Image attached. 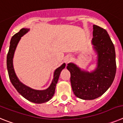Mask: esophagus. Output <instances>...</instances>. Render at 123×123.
Returning <instances> with one entry per match:
<instances>
[{
  "label": "esophagus",
  "instance_id": "34e87169",
  "mask_svg": "<svg viewBox=\"0 0 123 123\" xmlns=\"http://www.w3.org/2000/svg\"><path fill=\"white\" fill-rule=\"evenodd\" d=\"M70 61V57H69V56H68V57H66V59H65V62H66V63L69 62V61Z\"/></svg>",
  "mask_w": 123,
  "mask_h": 123
}]
</instances>
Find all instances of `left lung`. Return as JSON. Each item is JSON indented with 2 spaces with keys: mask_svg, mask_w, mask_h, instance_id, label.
Returning a JSON list of instances; mask_svg holds the SVG:
<instances>
[{
  "mask_svg": "<svg viewBox=\"0 0 123 123\" xmlns=\"http://www.w3.org/2000/svg\"><path fill=\"white\" fill-rule=\"evenodd\" d=\"M92 43L98 53V67L94 72L81 71L72 63L67 68L70 72L74 93L83 100H93L102 95L110 87L116 71L115 46L107 31L93 25Z\"/></svg>",
  "mask_w": 123,
  "mask_h": 123,
  "instance_id": "obj_1",
  "label": "left lung"
}]
</instances>
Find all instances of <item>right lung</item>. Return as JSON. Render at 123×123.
Here are the masks:
<instances>
[{
	"label": "right lung",
	"mask_w": 123,
	"mask_h": 123,
	"mask_svg": "<svg viewBox=\"0 0 123 123\" xmlns=\"http://www.w3.org/2000/svg\"><path fill=\"white\" fill-rule=\"evenodd\" d=\"M29 30L27 28H22L12 36L10 41V45L7 57V66L8 75L13 87L16 88L18 92L20 93L26 100L35 103H45L51 100L55 93V85L58 81L59 75L61 70L65 68L66 64H63L61 67L55 69L54 73V79L49 88L44 90H36L31 89L23 85L19 81L16 76L13 67V57L14 55L16 47L20 41V38L23 35L27 33Z\"/></svg>",
	"instance_id": "right-lung-1"
}]
</instances>
